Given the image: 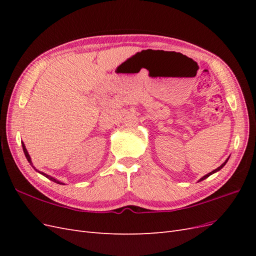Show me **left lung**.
Wrapping results in <instances>:
<instances>
[{"label":"left lung","mask_w":256,"mask_h":256,"mask_svg":"<svg viewBox=\"0 0 256 256\" xmlns=\"http://www.w3.org/2000/svg\"><path fill=\"white\" fill-rule=\"evenodd\" d=\"M228 159L226 160V162H223V164H221V166H220L219 168H216V170H214V171H212V172H210V173H208V174H206L205 176H203L202 178H200V180L198 182H200V180H206V178H207V177H209V176H210V175H212L214 173H216V172H218V171H220V170H221V168H223L224 166H226V162H228Z\"/></svg>","instance_id":"obj_1"}]
</instances>
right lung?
I'll return each instance as SVG.
<instances>
[{
	"label": "right lung",
	"mask_w": 256,
	"mask_h": 256,
	"mask_svg": "<svg viewBox=\"0 0 256 256\" xmlns=\"http://www.w3.org/2000/svg\"><path fill=\"white\" fill-rule=\"evenodd\" d=\"M22 148H23V152H24V154H26V159H28V161L30 162V164L33 166V164H32V160H30V154H28V150H26V145H24V143L22 142ZM34 168V166H33ZM36 170V168H35ZM36 171L38 172V173H40V174H42L44 176H46L47 178H49L50 180H52V182H56V184H64L63 182H58V180H56V178L54 177H51L50 175H47V174H44V173H42V172H40V171H38V170H36Z\"/></svg>",
	"instance_id": "right-lung-1"
}]
</instances>
